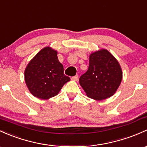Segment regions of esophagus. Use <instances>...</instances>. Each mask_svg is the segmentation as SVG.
<instances>
[{
  "label": "esophagus",
  "instance_id": "esophagus-1",
  "mask_svg": "<svg viewBox=\"0 0 147 147\" xmlns=\"http://www.w3.org/2000/svg\"><path fill=\"white\" fill-rule=\"evenodd\" d=\"M78 75L75 76H73L71 78V80H74V81H77V80H78Z\"/></svg>",
  "mask_w": 147,
  "mask_h": 147
}]
</instances>
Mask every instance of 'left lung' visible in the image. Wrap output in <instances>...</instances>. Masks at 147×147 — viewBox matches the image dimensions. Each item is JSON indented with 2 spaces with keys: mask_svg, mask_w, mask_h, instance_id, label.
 <instances>
[{
  "mask_svg": "<svg viewBox=\"0 0 147 147\" xmlns=\"http://www.w3.org/2000/svg\"><path fill=\"white\" fill-rule=\"evenodd\" d=\"M122 78L117 59L107 50L100 49L90 55L89 67L80 77L79 83L88 97L101 101L115 94Z\"/></svg>",
  "mask_w": 147,
  "mask_h": 147,
  "instance_id": "left-lung-1",
  "label": "left lung"
}]
</instances>
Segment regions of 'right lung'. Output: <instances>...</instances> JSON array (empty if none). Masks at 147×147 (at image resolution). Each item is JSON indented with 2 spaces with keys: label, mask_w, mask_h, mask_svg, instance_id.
<instances>
[{
  "label": "right lung",
  "mask_w": 147,
  "mask_h": 147,
  "mask_svg": "<svg viewBox=\"0 0 147 147\" xmlns=\"http://www.w3.org/2000/svg\"><path fill=\"white\" fill-rule=\"evenodd\" d=\"M24 80L34 97L48 99L56 96L70 78L64 74L57 51L48 46L40 50L27 64Z\"/></svg>",
  "instance_id": "obj_1"
}]
</instances>
